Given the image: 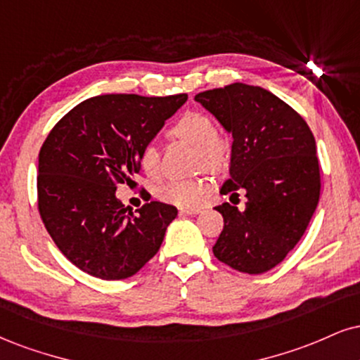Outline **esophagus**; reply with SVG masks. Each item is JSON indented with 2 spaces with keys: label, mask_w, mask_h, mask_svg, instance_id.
<instances>
[{
  "label": "esophagus",
  "mask_w": 360,
  "mask_h": 360,
  "mask_svg": "<svg viewBox=\"0 0 360 360\" xmlns=\"http://www.w3.org/2000/svg\"><path fill=\"white\" fill-rule=\"evenodd\" d=\"M181 214H198L201 213V207H181L179 210Z\"/></svg>",
  "instance_id": "obj_1"
}]
</instances>
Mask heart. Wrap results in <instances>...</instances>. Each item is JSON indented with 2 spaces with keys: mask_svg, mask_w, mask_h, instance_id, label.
<instances>
[{
  "mask_svg": "<svg viewBox=\"0 0 360 360\" xmlns=\"http://www.w3.org/2000/svg\"><path fill=\"white\" fill-rule=\"evenodd\" d=\"M171 136L184 139L196 146V166L210 172H221L229 162V146L223 136L216 132L213 120L199 112H189L176 120L171 127ZM139 166L150 179L161 174V154L154 144H147L139 153ZM211 183L206 177L194 179H172L159 188L161 201L179 207H194L201 205Z\"/></svg>",
  "mask_w": 360,
  "mask_h": 360,
  "instance_id": "obj_1",
  "label": "heart"
}]
</instances>
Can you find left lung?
Listing matches in <instances>:
<instances>
[{
    "mask_svg": "<svg viewBox=\"0 0 360 360\" xmlns=\"http://www.w3.org/2000/svg\"><path fill=\"white\" fill-rule=\"evenodd\" d=\"M194 101L233 136L229 179L219 193L248 199L243 211L229 202L216 206L224 226L214 257L243 274H265L300 241L319 205L314 134L298 112L262 86L231 84Z\"/></svg>",
    "mask_w": 360,
    "mask_h": 360,
    "instance_id": "left-lung-1",
    "label": "left lung"
}]
</instances>
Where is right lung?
Returning a JSON list of instances; mask_svg holds the SVG:
<instances>
[{"label":"right lung","mask_w":360,"mask_h":360,"mask_svg":"<svg viewBox=\"0 0 360 360\" xmlns=\"http://www.w3.org/2000/svg\"><path fill=\"white\" fill-rule=\"evenodd\" d=\"M188 95L109 94L65 114L38 155V211L58 250L102 280L136 275L161 248L174 206L146 202L134 214L115 196L134 183L139 153Z\"/></svg>","instance_id":"1"}]
</instances>
